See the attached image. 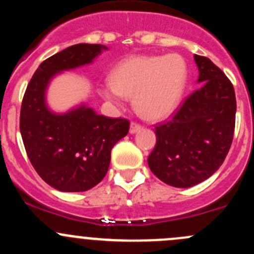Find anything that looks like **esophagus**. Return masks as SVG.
I'll list each match as a JSON object with an SVG mask.
<instances>
[{
    "label": "esophagus",
    "mask_w": 254,
    "mask_h": 254,
    "mask_svg": "<svg viewBox=\"0 0 254 254\" xmlns=\"http://www.w3.org/2000/svg\"><path fill=\"white\" fill-rule=\"evenodd\" d=\"M141 129H142V127L140 124H136V123H131V124H130L129 132H130V134H136V132L140 131Z\"/></svg>",
    "instance_id": "34e87169"
}]
</instances>
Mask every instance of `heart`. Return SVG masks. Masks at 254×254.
I'll return each mask as SVG.
<instances>
[{"mask_svg": "<svg viewBox=\"0 0 254 254\" xmlns=\"http://www.w3.org/2000/svg\"><path fill=\"white\" fill-rule=\"evenodd\" d=\"M111 84L101 94L112 103L122 97L134 101L136 112L146 120L160 122L177 111L188 83V65L181 55L130 56L111 72Z\"/></svg>", "mask_w": 254, "mask_h": 254, "instance_id": "1", "label": "heart"}]
</instances>
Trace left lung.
Instances as JSON below:
<instances>
[{"label": "left lung", "instance_id": "left-lung-1", "mask_svg": "<svg viewBox=\"0 0 254 254\" xmlns=\"http://www.w3.org/2000/svg\"><path fill=\"white\" fill-rule=\"evenodd\" d=\"M194 61L203 86L171 120L156 127V146L147 158L151 172L176 188H189L214 175L229 153L235 131L234 86L210 59L194 55Z\"/></svg>", "mask_w": 254, "mask_h": 254}]
</instances>
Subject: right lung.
Listing matches in <instances>:
<instances>
[{"label": "right lung", "mask_w": 254, "mask_h": 254, "mask_svg": "<svg viewBox=\"0 0 254 254\" xmlns=\"http://www.w3.org/2000/svg\"><path fill=\"white\" fill-rule=\"evenodd\" d=\"M101 44H76L43 61L23 97L20 134L38 175L60 191H86L108 172L111 151L127 136L129 122L97 114L81 102L66 112L48 104V89L56 76L91 65L103 51Z\"/></svg>", "instance_id": "1"}]
</instances>
